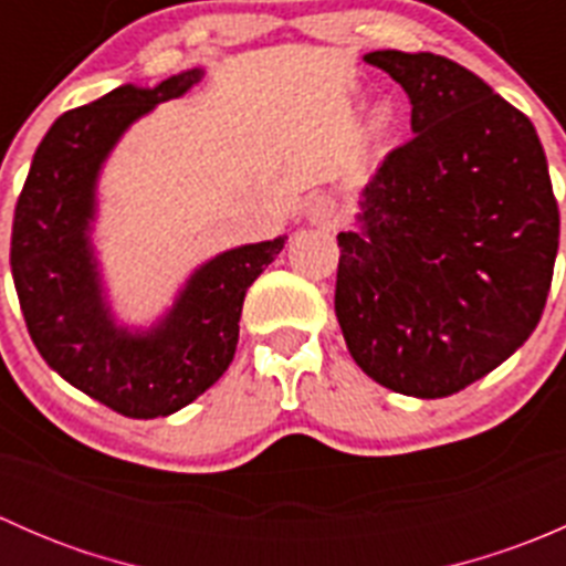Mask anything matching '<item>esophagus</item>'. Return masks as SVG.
Instances as JSON below:
<instances>
[{"instance_id": "34e87169", "label": "esophagus", "mask_w": 566, "mask_h": 566, "mask_svg": "<svg viewBox=\"0 0 566 566\" xmlns=\"http://www.w3.org/2000/svg\"><path fill=\"white\" fill-rule=\"evenodd\" d=\"M339 219H342V210H339V205L334 202V199L319 197L310 205V221H312V224L336 227V224H339Z\"/></svg>"}]
</instances>
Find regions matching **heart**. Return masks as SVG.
I'll list each match as a JSON object with an SVG mask.
<instances>
[{
    "instance_id": "b5f03b06",
    "label": "heart",
    "mask_w": 566,
    "mask_h": 566,
    "mask_svg": "<svg viewBox=\"0 0 566 566\" xmlns=\"http://www.w3.org/2000/svg\"><path fill=\"white\" fill-rule=\"evenodd\" d=\"M394 119H397V106H394V101H380L373 112V130L386 134L394 125Z\"/></svg>"
}]
</instances>
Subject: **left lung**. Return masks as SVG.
Wrapping results in <instances>:
<instances>
[{"label": "left lung", "instance_id": "obj_1", "mask_svg": "<svg viewBox=\"0 0 566 566\" xmlns=\"http://www.w3.org/2000/svg\"><path fill=\"white\" fill-rule=\"evenodd\" d=\"M410 101V136L339 232L334 310L353 361L386 389L438 399L504 364L545 310L558 205L523 112L471 71L369 51Z\"/></svg>", "mask_w": 566, "mask_h": 566}]
</instances>
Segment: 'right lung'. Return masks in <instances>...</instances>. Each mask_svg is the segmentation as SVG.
<instances>
[{
	"mask_svg": "<svg viewBox=\"0 0 566 566\" xmlns=\"http://www.w3.org/2000/svg\"><path fill=\"white\" fill-rule=\"evenodd\" d=\"M199 78L193 67L153 90L123 84L56 117L15 202L10 268L38 353L67 384L128 419L175 413L227 373L247 290L284 249V238H273L213 256L156 328L114 323L90 243L98 172L134 119Z\"/></svg>",
	"mask_w": 566,
	"mask_h": 566,
	"instance_id": "right-lung-1",
	"label": "right lung"
}]
</instances>
